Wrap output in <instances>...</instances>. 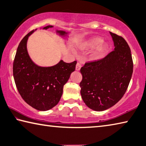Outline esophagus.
<instances>
[{
	"instance_id": "1",
	"label": "esophagus",
	"mask_w": 146,
	"mask_h": 146,
	"mask_svg": "<svg viewBox=\"0 0 146 146\" xmlns=\"http://www.w3.org/2000/svg\"><path fill=\"white\" fill-rule=\"evenodd\" d=\"M80 68H81L80 64L78 62L77 64H76V71H79V70H80Z\"/></svg>"
}]
</instances>
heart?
<instances>
[{"label": "heart", "mask_w": 146, "mask_h": 146, "mask_svg": "<svg viewBox=\"0 0 146 146\" xmlns=\"http://www.w3.org/2000/svg\"><path fill=\"white\" fill-rule=\"evenodd\" d=\"M80 48L82 50L94 49L91 55V59L98 60L102 58L109 50V45L103 42V39L100 36H93L80 44Z\"/></svg>", "instance_id": "b5f03b06"}]
</instances>
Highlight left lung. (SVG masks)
I'll list each match as a JSON object with an SVG mask.
<instances>
[{
  "mask_svg": "<svg viewBox=\"0 0 146 146\" xmlns=\"http://www.w3.org/2000/svg\"><path fill=\"white\" fill-rule=\"evenodd\" d=\"M110 35L114 50L101 60L86 63L80 69L82 98L96 111L108 110L122 98L133 73L132 56L126 41L111 32Z\"/></svg>",
  "mask_w": 146,
  "mask_h": 146,
  "instance_id": "obj_1",
  "label": "left lung"
}]
</instances>
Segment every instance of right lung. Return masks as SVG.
Returning a JSON list of instances; mask_svg holds the SVG:
<instances>
[{"label": "right lung", "mask_w": 146, "mask_h": 146, "mask_svg": "<svg viewBox=\"0 0 146 146\" xmlns=\"http://www.w3.org/2000/svg\"><path fill=\"white\" fill-rule=\"evenodd\" d=\"M52 28L53 26H48L42 29ZM36 29L26 35L20 42L14 59L13 72L17 88L23 100L32 108L45 111L55 107L60 101L64 86L75 70L76 61L66 63L60 60L49 67L36 64L29 55L27 42ZM56 33L62 38L68 39L70 32L56 29Z\"/></svg>", "instance_id": "obj_1"}]
</instances>
